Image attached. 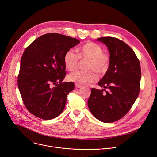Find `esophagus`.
<instances>
[{
	"label": "esophagus",
	"mask_w": 157,
	"mask_h": 157,
	"mask_svg": "<svg viewBox=\"0 0 157 157\" xmlns=\"http://www.w3.org/2000/svg\"><path fill=\"white\" fill-rule=\"evenodd\" d=\"M75 86L76 88H81L82 87V85H79V84H78V83H76L75 84Z\"/></svg>",
	"instance_id": "esophagus-1"
}]
</instances>
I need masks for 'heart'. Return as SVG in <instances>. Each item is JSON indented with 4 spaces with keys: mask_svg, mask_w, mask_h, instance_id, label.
<instances>
[{
    "mask_svg": "<svg viewBox=\"0 0 157 157\" xmlns=\"http://www.w3.org/2000/svg\"><path fill=\"white\" fill-rule=\"evenodd\" d=\"M76 51L78 54L72 49H70L65 53L63 62L66 69L71 71L75 70L81 59H88L86 69L91 70L76 71L69 74L67 76L69 81L79 85H86L97 80L98 76L94 71L101 75L108 71L110 63L109 58L103 53V49L100 45L88 42L78 48Z\"/></svg>",
    "mask_w": 157,
    "mask_h": 157,
    "instance_id": "1",
    "label": "heart"
}]
</instances>
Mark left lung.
Returning a JSON list of instances; mask_svg holds the SVG:
<instances>
[{
	"instance_id": "1",
	"label": "left lung",
	"mask_w": 157,
	"mask_h": 157,
	"mask_svg": "<svg viewBox=\"0 0 157 157\" xmlns=\"http://www.w3.org/2000/svg\"><path fill=\"white\" fill-rule=\"evenodd\" d=\"M97 40L108 47L110 63L98 83L103 89H91L88 106L97 119L112 123L124 117L137 99L140 91L141 65L133 49L123 41L112 37H100Z\"/></svg>"
}]
</instances>
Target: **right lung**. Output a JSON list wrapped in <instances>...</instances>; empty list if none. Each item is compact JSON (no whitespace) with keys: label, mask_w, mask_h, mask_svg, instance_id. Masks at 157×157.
Instances as JSON below:
<instances>
[{"label":"right lung","mask_w":157,"mask_h":157,"mask_svg":"<svg viewBox=\"0 0 157 157\" xmlns=\"http://www.w3.org/2000/svg\"><path fill=\"white\" fill-rule=\"evenodd\" d=\"M79 43L75 38L49 33L38 37L25 49L18 85L25 105L33 115L48 120L63 112L67 95L74 88L72 82L62 83L66 75L63 56Z\"/></svg>","instance_id":"right-lung-1"}]
</instances>
